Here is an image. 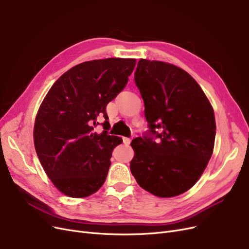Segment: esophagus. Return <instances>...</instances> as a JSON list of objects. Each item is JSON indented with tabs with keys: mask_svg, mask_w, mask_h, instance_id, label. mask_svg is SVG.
Listing matches in <instances>:
<instances>
[{
	"mask_svg": "<svg viewBox=\"0 0 249 249\" xmlns=\"http://www.w3.org/2000/svg\"><path fill=\"white\" fill-rule=\"evenodd\" d=\"M123 142L125 143V144H130V142H131V139L130 138H128V137H123Z\"/></svg>",
	"mask_w": 249,
	"mask_h": 249,
	"instance_id": "34e87169",
	"label": "esophagus"
}]
</instances>
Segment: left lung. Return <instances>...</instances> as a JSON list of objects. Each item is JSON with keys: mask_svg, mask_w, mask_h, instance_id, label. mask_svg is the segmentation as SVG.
I'll list each match as a JSON object with an SVG mask.
<instances>
[{"mask_svg": "<svg viewBox=\"0 0 249 249\" xmlns=\"http://www.w3.org/2000/svg\"><path fill=\"white\" fill-rule=\"evenodd\" d=\"M134 80L148 130L132 140L131 173L154 196H177L196 184L212 157L213 110L198 83L174 65L140 59Z\"/></svg>", "mask_w": 249, "mask_h": 249, "instance_id": "8db88e82", "label": "left lung"}]
</instances>
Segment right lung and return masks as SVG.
<instances>
[{
  "instance_id": "add662e5",
  "label": "right lung",
  "mask_w": 249,
  "mask_h": 249,
  "mask_svg": "<svg viewBox=\"0 0 249 249\" xmlns=\"http://www.w3.org/2000/svg\"><path fill=\"white\" fill-rule=\"evenodd\" d=\"M135 59L109 58L84 62L53 83L37 112L34 138L40 164L62 193L85 197L106 181L113 149L123 142L109 135L106 107L120 93ZM104 115V130L94 132Z\"/></svg>"
}]
</instances>
